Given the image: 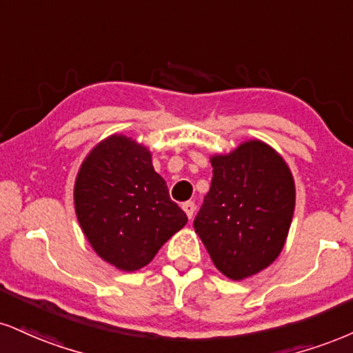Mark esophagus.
Wrapping results in <instances>:
<instances>
[{
	"instance_id": "obj_1",
	"label": "esophagus",
	"mask_w": 353,
	"mask_h": 353,
	"mask_svg": "<svg viewBox=\"0 0 353 353\" xmlns=\"http://www.w3.org/2000/svg\"><path fill=\"white\" fill-rule=\"evenodd\" d=\"M182 210L185 212V215H188L189 220H190V219L194 217V214H195V203L192 201L184 202V203H182Z\"/></svg>"
}]
</instances>
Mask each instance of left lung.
I'll return each mask as SVG.
<instances>
[{
	"label": "left lung",
	"instance_id": "1",
	"mask_svg": "<svg viewBox=\"0 0 353 353\" xmlns=\"http://www.w3.org/2000/svg\"><path fill=\"white\" fill-rule=\"evenodd\" d=\"M210 163L214 177L194 228L220 273L240 281L281 253L294 214V179L281 156L258 139Z\"/></svg>",
	"mask_w": 353,
	"mask_h": 353
}]
</instances>
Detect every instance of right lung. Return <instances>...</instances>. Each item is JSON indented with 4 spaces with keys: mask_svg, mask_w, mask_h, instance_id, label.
Masks as SVG:
<instances>
[{
    "mask_svg": "<svg viewBox=\"0 0 353 353\" xmlns=\"http://www.w3.org/2000/svg\"><path fill=\"white\" fill-rule=\"evenodd\" d=\"M79 223L100 258L121 271L146 266L188 223L146 146L123 134L97 144L74 188Z\"/></svg>",
    "mask_w": 353,
    "mask_h": 353,
    "instance_id": "1",
    "label": "right lung"
}]
</instances>
